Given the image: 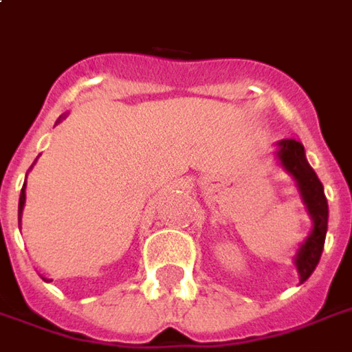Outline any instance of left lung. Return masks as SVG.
I'll list each match as a JSON object with an SVG mask.
<instances>
[{
	"label": "left lung",
	"mask_w": 352,
	"mask_h": 352,
	"mask_svg": "<svg viewBox=\"0 0 352 352\" xmlns=\"http://www.w3.org/2000/svg\"><path fill=\"white\" fill-rule=\"evenodd\" d=\"M276 160L283 165L286 173L296 181L300 199L304 202L309 220H311V232L300 243L296 255H294V265H296L300 285H302L308 280L309 274L316 271V267L320 263L323 243H325V234H327L329 208H327L323 185L316 175V171L311 169V165L308 164L306 150L300 142L292 138L280 140L278 150H276Z\"/></svg>",
	"instance_id": "left-lung-1"
}]
</instances>
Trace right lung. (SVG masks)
Segmentation results:
<instances>
[{"instance_id": "add662e5", "label": "right lung", "mask_w": 352, "mask_h": 352, "mask_svg": "<svg viewBox=\"0 0 352 352\" xmlns=\"http://www.w3.org/2000/svg\"><path fill=\"white\" fill-rule=\"evenodd\" d=\"M62 118H66V115L60 116V118L56 120V124H58V122H60ZM34 162H36V160H34ZM32 165H34V164H32ZM32 165H31V169H32ZM25 183H27V181H25ZM25 187H27V185H23V188H21V197H19V228H21V214H23V208H25V200H27V195H25ZM43 278H44V276H43ZM44 280H46V278H44ZM48 280H50V278H48Z\"/></svg>"}]
</instances>
